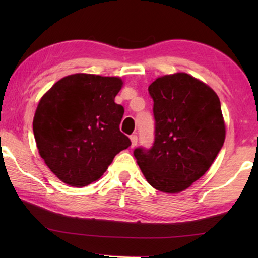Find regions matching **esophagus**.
I'll list each match as a JSON object with an SVG mask.
<instances>
[{"label": "esophagus", "mask_w": 258, "mask_h": 258, "mask_svg": "<svg viewBox=\"0 0 258 258\" xmlns=\"http://www.w3.org/2000/svg\"><path fill=\"white\" fill-rule=\"evenodd\" d=\"M130 139H131V142H132V146H131V147L134 148L135 146L138 145V137L135 134H133V135H131Z\"/></svg>", "instance_id": "esophagus-1"}]
</instances>
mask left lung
Segmentation results:
<instances>
[{
	"instance_id": "left-lung-1",
	"label": "left lung",
	"mask_w": 258,
	"mask_h": 258,
	"mask_svg": "<svg viewBox=\"0 0 258 258\" xmlns=\"http://www.w3.org/2000/svg\"><path fill=\"white\" fill-rule=\"evenodd\" d=\"M154 100L155 142L134 157L151 186L178 194L206 173L223 147L225 124L217 94L185 73L158 77Z\"/></svg>"
}]
</instances>
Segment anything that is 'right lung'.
I'll return each mask as SVG.
<instances>
[{
    "label": "right lung",
    "mask_w": 258,
    "mask_h": 258,
    "mask_svg": "<svg viewBox=\"0 0 258 258\" xmlns=\"http://www.w3.org/2000/svg\"><path fill=\"white\" fill-rule=\"evenodd\" d=\"M123 84L119 77L80 73L61 78L41 98L33 120L38 154L66 184L98 181L131 146L119 131L124 108L115 103Z\"/></svg>",
    "instance_id": "1"
}]
</instances>
